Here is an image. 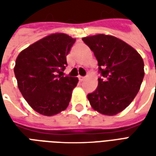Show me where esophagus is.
<instances>
[{
    "instance_id": "esophagus-1",
    "label": "esophagus",
    "mask_w": 156,
    "mask_h": 156,
    "mask_svg": "<svg viewBox=\"0 0 156 156\" xmlns=\"http://www.w3.org/2000/svg\"><path fill=\"white\" fill-rule=\"evenodd\" d=\"M79 81L80 82H83L86 79V77H79Z\"/></svg>"
}]
</instances>
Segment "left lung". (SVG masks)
Returning a JSON list of instances; mask_svg holds the SVG:
<instances>
[{"mask_svg": "<svg viewBox=\"0 0 156 156\" xmlns=\"http://www.w3.org/2000/svg\"><path fill=\"white\" fill-rule=\"evenodd\" d=\"M98 60V85L88 94L93 108L105 115H115L130 105L144 76V62L138 51L113 36L98 34L82 39Z\"/></svg>", "mask_w": 156, "mask_h": 156, "instance_id": "left-lung-1", "label": "left lung"}]
</instances>
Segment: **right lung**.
Here are the masks:
<instances>
[{"instance_id":"add662e5","label":"right lung","mask_w":156,"mask_h":156,"mask_svg":"<svg viewBox=\"0 0 156 156\" xmlns=\"http://www.w3.org/2000/svg\"><path fill=\"white\" fill-rule=\"evenodd\" d=\"M75 41L64 33L51 34L24 49L16 60L14 73L19 90L41 115H57L69 105L78 79L62 73Z\"/></svg>"}]
</instances>
